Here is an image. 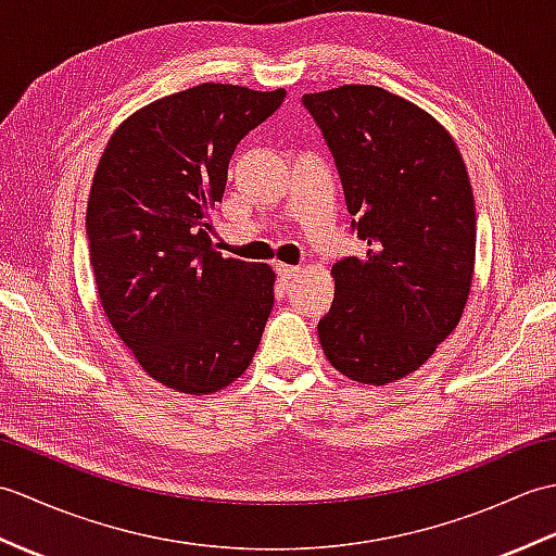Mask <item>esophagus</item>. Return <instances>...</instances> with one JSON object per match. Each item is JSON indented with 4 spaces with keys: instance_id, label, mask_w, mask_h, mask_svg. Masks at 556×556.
Segmentation results:
<instances>
[{
    "instance_id": "34e87169",
    "label": "esophagus",
    "mask_w": 556,
    "mask_h": 556,
    "mask_svg": "<svg viewBox=\"0 0 556 556\" xmlns=\"http://www.w3.org/2000/svg\"><path fill=\"white\" fill-rule=\"evenodd\" d=\"M299 271H301V267H293V265H277V275H279V279L285 281V285H289V281H293L299 277Z\"/></svg>"
}]
</instances>
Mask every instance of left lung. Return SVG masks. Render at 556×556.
I'll list each match as a JSON object with an SVG mask.
<instances>
[{
  "label": "left lung",
  "instance_id": "1",
  "mask_svg": "<svg viewBox=\"0 0 556 556\" xmlns=\"http://www.w3.org/2000/svg\"><path fill=\"white\" fill-rule=\"evenodd\" d=\"M344 186L365 255L332 265L317 323L327 361L353 382L416 372L454 332L476 269V200L446 128L377 86L303 96Z\"/></svg>",
  "mask_w": 556,
  "mask_h": 556
}]
</instances>
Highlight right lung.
Returning <instances> with one entry per match:
<instances>
[{
	"mask_svg": "<svg viewBox=\"0 0 556 556\" xmlns=\"http://www.w3.org/2000/svg\"><path fill=\"white\" fill-rule=\"evenodd\" d=\"M287 90L203 83L134 112L92 176L86 233L102 311L152 380L212 394L251 365L275 305L269 265L222 257L210 212L241 138Z\"/></svg>",
	"mask_w": 556,
	"mask_h": 556,
	"instance_id": "add662e5",
	"label": "right lung"
}]
</instances>
